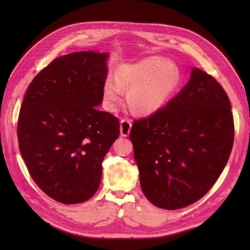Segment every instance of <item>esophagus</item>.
<instances>
[{
    "instance_id": "esophagus-1",
    "label": "esophagus",
    "mask_w": 250,
    "mask_h": 250,
    "mask_svg": "<svg viewBox=\"0 0 250 250\" xmlns=\"http://www.w3.org/2000/svg\"><path fill=\"white\" fill-rule=\"evenodd\" d=\"M131 120L129 119H123L121 121V126H120V131L122 137H128L131 130Z\"/></svg>"
}]
</instances>
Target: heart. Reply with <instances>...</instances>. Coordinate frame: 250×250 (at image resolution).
<instances>
[{
    "mask_svg": "<svg viewBox=\"0 0 250 250\" xmlns=\"http://www.w3.org/2000/svg\"><path fill=\"white\" fill-rule=\"evenodd\" d=\"M179 82L177 67L168 59L151 56L125 64L116 76L110 75L104 84V95L110 104L120 101L123 88L128 92V104L140 115H151L169 101Z\"/></svg>",
    "mask_w": 250,
    "mask_h": 250,
    "instance_id": "1",
    "label": "heart"
}]
</instances>
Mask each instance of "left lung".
<instances>
[{
  "label": "left lung",
  "mask_w": 250,
  "mask_h": 250,
  "mask_svg": "<svg viewBox=\"0 0 250 250\" xmlns=\"http://www.w3.org/2000/svg\"><path fill=\"white\" fill-rule=\"evenodd\" d=\"M233 137L225 90L213 76L193 67L178 95L131 127L129 138L144 195L165 209L199 200L228 164Z\"/></svg>",
  "instance_id": "1"
}]
</instances>
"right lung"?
<instances>
[{"label": "right lung", "instance_id": "right-lung-1", "mask_svg": "<svg viewBox=\"0 0 250 250\" xmlns=\"http://www.w3.org/2000/svg\"><path fill=\"white\" fill-rule=\"evenodd\" d=\"M108 53L75 52L53 62L27 89L18 121L20 152L49 197L81 203L97 192L102 162L120 134L103 101Z\"/></svg>", "mask_w": 250, "mask_h": 250}]
</instances>
